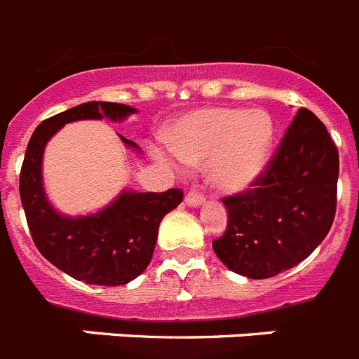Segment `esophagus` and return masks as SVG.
Returning <instances> with one entry per match:
<instances>
[{
	"mask_svg": "<svg viewBox=\"0 0 359 359\" xmlns=\"http://www.w3.org/2000/svg\"><path fill=\"white\" fill-rule=\"evenodd\" d=\"M204 195L198 191H189L188 195H186V204L188 205H193V208H197V205H202L204 204Z\"/></svg>",
	"mask_w": 359,
	"mask_h": 359,
	"instance_id": "1",
	"label": "esophagus"
}]
</instances>
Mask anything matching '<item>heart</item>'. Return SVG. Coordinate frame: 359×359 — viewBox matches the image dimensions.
Returning a JSON list of instances; mask_svg holds the SVG:
<instances>
[{
    "label": "heart",
    "instance_id": "b5f03b06",
    "mask_svg": "<svg viewBox=\"0 0 359 359\" xmlns=\"http://www.w3.org/2000/svg\"><path fill=\"white\" fill-rule=\"evenodd\" d=\"M170 144L177 158L157 151L161 161L179 166L210 161L211 182L222 191L249 188L269 164L274 123L264 110L205 108L173 126Z\"/></svg>",
    "mask_w": 359,
    "mask_h": 359
}]
</instances>
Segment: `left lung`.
Segmentation results:
<instances>
[{"label": "left lung", "instance_id": "1", "mask_svg": "<svg viewBox=\"0 0 359 359\" xmlns=\"http://www.w3.org/2000/svg\"><path fill=\"white\" fill-rule=\"evenodd\" d=\"M339 157L325 124L300 108L251 189L224 197L227 227L213 240L226 267L271 278L322 244L336 215Z\"/></svg>", "mask_w": 359, "mask_h": 359}]
</instances>
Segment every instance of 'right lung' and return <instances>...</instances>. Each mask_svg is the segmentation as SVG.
Returning <instances> with one entry per match:
<instances>
[{"instance_id": "right-lung-1", "label": "right lung", "mask_w": 359, "mask_h": 359, "mask_svg": "<svg viewBox=\"0 0 359 359\" xmlns=\"http://www.w3.org/2000/svg\"><path fill=\"white\" fill-rule=\"evenodd\" d=\"M135 108L92 101L48 117L34 130L20 173V197L39 253L72 278L95 285H124L137 278L154 257L158 224L182 202V191H123L108 208L88 217H65L50 205L43 189L41 161L48 139L67 123L83 119L121 121ZM121 141L137 149L123 135Z\"/></svg>"}]
</instances>
